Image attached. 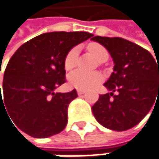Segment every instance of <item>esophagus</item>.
<instances>
[{"instance_id": "1", "label": "esophagus", "mask_w": 159, "mask_h": 159, "mask_svg": "<svg viewBox=\"0 0 159 159\" xmlns=\"http://www.w3.org/2000/svg\"><path fill=\"white\" fill-rule=\"evenodd\" d=\"M84 90H83V89H78L77 90V94L79 95V96H81V95H83V94H84Z\"/></svg>"}]
</instances>
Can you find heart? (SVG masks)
Here are the masks:
<instances>
[{"label": "heart", "mask_w": 159, "mask_h": 159, "mask_svg": "<svg viewBox=\"0 0 159 159\" xmlns=\"http://www.w3.org/2000/svg\"><path fill=\"white\" fill-rule=\"evenodd\" d=\"M87 48L99 61L107 59L109 56L108 50L106 49V48L97 42L89 43L87 45ZM77 56H78V47H74L67 52L64 58V62H63L65 70L71 71L72 69L75 67ZM101 80H102L101 74L98 72L89 73V72H85L83 70H76L73 72L72 74H70V75L68 76L69 84L72 87H75L77 89H83V90L96 85Z\"/></svg>", "instance_id": "obj_1"}]
</instances>
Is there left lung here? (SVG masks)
Listing matches in <instances>:
<instances>
[{"label":"left lung","mask_w":159,"mask_h":159,"mask_svg":"<svg viewBox=\"0 0 159 159\" xmlns=\"http://www.w3.org/2000/svg\"><path fill=\"white\" fill-rule=\"evenodd\" d=\"M92 40L108 49L115 64L104 84L111 93L99 96L93 114L108 129L129 130L146 116L155 98L159 99V63L148 50L124 39L97 36Z\"/></svg>","instance_id":"left-lung-1"}]
</instances>
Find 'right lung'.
Listing matches in <instances>:
<instances>
[{"label": "right lung", "mask_w": 159, "mask_h": 159, "mask_svg": "<svg viewBox=\"0 0 159 159\" xmlns=\"http://www.w3.org/2000/svg\"><path fill=\"white\" fill-rule=\"evenodd\" d=\"M91 37L88 32L44 33L15 52L4 72L0 105L17 128L35 138H47L65 128L68 106L77 92L54 90L66 82L63 62L67 52Z\"/></svg>", "instance_id": "right-lung-1"}]
</instances>
